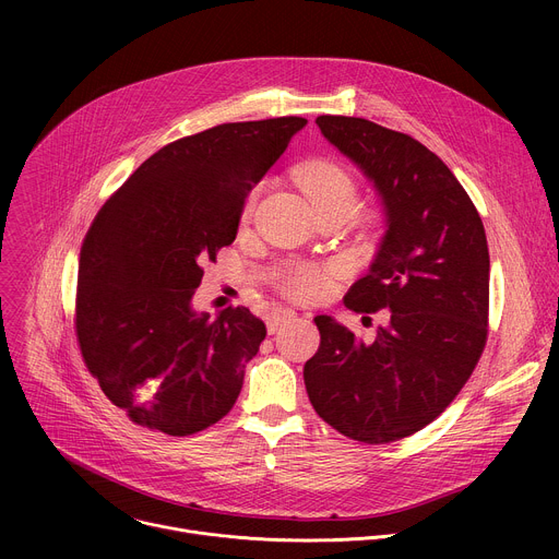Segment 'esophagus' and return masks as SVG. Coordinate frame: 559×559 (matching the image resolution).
Segmentation results:
<instances>
[{
	"label": "esophagus",
	"mask_w": 559,
	"mask_h": 559,
	"mask_svg": "<svg viewBox=\"0 0 559 559\" xmlns=\"http://www.w3.org/2000/svg\"><path fill=\"white\" fill-rule=\"evenodd\" d=\"M294 316H296V311H294V309H287V307H278V309H274V311L267 316V332H270V334H274L281 325L289 323Z\"/></svg>",
	"instance_id": "obj_1"
}]
</instances>
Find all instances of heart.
Wrapping results in <instances>:
<instances>
[{
	"instance_id": "obj_1",
	"label": "heart",
	"mask_w": 559,
	"mask_h": 559,
	"mask_svg": "<svg viewBox=\"0 0 559 559\" xmlns=\"http://www.w3.org/2000/svg\"><path fill=\"white\" fill-rule=\"evenodd\" d=\"M294 175L316 210H328V207L354 210L356 207V186L341 166L328 164V162H309L298 166ZM259 194H261V186L250 192L243 205V218L252 216ZM281 287L287 296L296 300H318L323 298L330 289V272L313 265H302L292 270L283 278Z\"/></svg>"
}]
</instances>
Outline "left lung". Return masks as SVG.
I'll list each match as a JSON object with an SVG mask.
<instances>
[{"label":"left lung","mask_w":559,"mask_h":559,"mask_svg":"<svg viewBox=\"0 0 559 559\" xmlns=\"http://www.w3.org/2000/svg\"><path fill=\"white\" fill-rule=\"evenodd\" d=\"M323 136L376 188L386 231L345 305L389 309L373 343L316 316L321 347L305 362L307 395L343 436L384 444L433 423L487 345L489 248L468 194L420 141L360 117L323 115Z\"/></svg>","instance_id":"obj_1"}]
</instances>
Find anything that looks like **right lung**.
I'll return each mask as SVG.
<instances>
[{
  "label": "right lung",
  "mask_w": 559,
  "mask_h": 559,
  "mask_svg": "<svg viewBox=\"0 0 559 559\" xmlns=\"http://www.w3.org/2000/svg\"><path fill=\"white\" fill-rule=\"evenodd\" d=\"M307 119L221 123L154 152L93 221L79 259L76 341L132 423L192 436L236 403L267 330L248 307L192 309L252 188Z\"/></svg>",
  "instance_id": "add662e5"
}]
</instances>
